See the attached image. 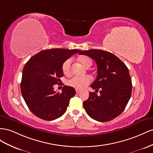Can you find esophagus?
I'll return each instance as SVG.
<instances>
[{"mask_svg": "<svg viewBox=\"0 0 153 153\" xmlns=\"http://www.w3.org/2000/svg\"><path fill=\"white\" fill-rule=\"evenodd\" d=\"M76 93H77V94H79V93H80V91H81V90H78V89H76Z\"/></svg>", "mask_w": 153, "mask_h": 153, "instance_id": "esophagus-1", "label": "esophagus"}]
</instances>
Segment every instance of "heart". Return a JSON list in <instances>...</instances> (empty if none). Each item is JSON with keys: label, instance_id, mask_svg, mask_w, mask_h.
Masks as SVG:
<instances>
[{"label": "heart", "instance_id": "b5f03b06", "mask_svg": "<svg viewBox=\"0 0 153 153\" xmlns=\"http://www.w3.org/2000/svg\"><path fill=\"white\" fill-rule=\"evenodd\" d=\"M80 63L83 65L85 68H90L92 65V61L88 56H81L79 58ZM72 59H68L63 63L62 65V71L64 74L68 75L71 70ZM91 81V78L89 76H74L68 81V85L74 87L76 89H83L88 85Z\"/></svg>", "mask_w": 153, "mask_h": 153}]
</instances>
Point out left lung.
<instances>
[{"label": "left lung", "instance_id": "8db88e82", "mask_svg": "<svg viewBox=\"0 0 153 153\" xmlns=\"http://www.w3.org/2000/svg\"><path fill=\"white\" fill-rule=\"evenodd\" d=\"M79 54L88 56L97 65V75L91 87L100 95L90 92L83 102L85 110L91 119L110 121L120 115L131 95V78L126 65L115 55L105 51L90 49Z\"/></svg>", "mask_w": 153, "mask_h": 153}]
</instances>
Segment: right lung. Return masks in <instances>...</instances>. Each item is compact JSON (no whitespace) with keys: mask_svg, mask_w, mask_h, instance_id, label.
<instances>
[{"mask_svg":"<svg viewBox=\"0 0 153 153\" xmlns=\"http://www.w3.org/2000/svg\"><path fill=\"white\" fill-rule=\"evenodd\" d=\"M78 49L43 50L25 63L20 83L21 92L30 111L41 119L53 120L67 110L70 99L76 94L72 86H64L62 93L54 90L63 76L62 65Z\"/></svg>","mask_w":153,"mask_h":153,"instance_id":"obj_1","label":"right lung"}]
</instances>
